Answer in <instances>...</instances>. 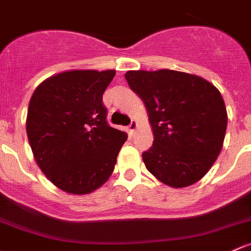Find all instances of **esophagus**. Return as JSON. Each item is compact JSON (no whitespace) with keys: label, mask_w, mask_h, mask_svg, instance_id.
<instances>
[{"label":"esophagus","mask_w":251,"mask_h":251,"mask_svg":"<svg viewBox=\"0 0 251 251\" xmlns=\"http://www.w3.org/2000/svg\"><path fill=\"white\" fill-rule=\"evenodd\" d=\"M127 128H128V132L133 133L134 131H136V128H137V121L136 120L131 121V124H130V125H128Z\"/></svg>","instance_id":"obj_1"}]
</instances>
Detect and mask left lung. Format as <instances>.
<instances>
[{"label":"left lung","instance_id":"1","mask_svg":"<svg viewBox=\"0 0 251 251\" xmlns=\"http://www.w3.org/2000/svg\"><path fill=\"white\" fill-rule=\"evenodd\" d=\"M146 104L154 142L142 154L161 183L185 188L210 170L223 148L227 113L220 91L199 75L172 70L128 71Z\"/></svg>","mask_w":251,"mask_h":251}]
</instances>
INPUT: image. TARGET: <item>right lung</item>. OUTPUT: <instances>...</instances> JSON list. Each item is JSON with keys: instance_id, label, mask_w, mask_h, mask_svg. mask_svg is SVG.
I'll list each match as a JSON object with an SVG mask.
<instances>
[{"instance_id": "add662e5", "label": "right lung", "mask_w": 251, "mask_h": 251, "mask_svg": "<svg viewBox=\"0 0 251 251\" xmlns=\"http://www.w3.org/2000/svg\"><path fill=\"white\" fill-rule=\"evenodd\" d=\"M115 71L75 70L39 84L28 103L26 132L37 165L57 188L90 194L114 171L124 131L108 125L102 95Z\"/></svg>"}]
</instances>
